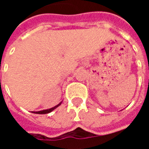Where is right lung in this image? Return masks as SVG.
<instances>
[{
	"instance_id": "right-lung-1",
	"label": "right lung",
	"mask_w": 149,
	"mask_h": 149,
	"mask_svg": "<svg viewBox=\"0 0 149 149\" xmlns=\"http://www.w3.org/2000/svg\"><path fill=\"white\" fill-rule=\"evenodd\" d=\"M61 104V103H60L59 104H57L56 106L53 107V108H52V109H46V110H42V111H39V112H34L33 113H37V114H46V113H49V112H52V110H54L55 109H56V108H57Z\"/></svg>"
}]
</instances>
